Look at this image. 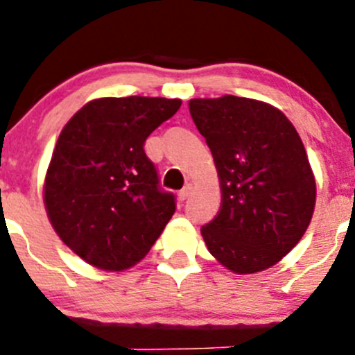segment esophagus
<instances>
[{"label": "esophagus", "instance_id": "1", "mask_svg": "<svg viewBox=\"0 0 355 355\" xmlns=\"http://www.w3.org/2000/svg\"><path fill=\"white\" fill-rule=\"evenodd\" d=\"M189 195H191V186H189V184H186L184 188H182L181 191H179V200H181V202H184V200L188 198Z\"/></svg>", "mask_w": 355, "mask_h": 355}]
</instances>
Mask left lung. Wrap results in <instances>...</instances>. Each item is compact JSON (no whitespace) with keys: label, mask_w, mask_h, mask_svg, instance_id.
Masks as SVG:
<instances>
[{"label":"left lung","mask_w":355,"mask_h":355,"mask_svg":"<svg viewBox=\"0 0 355 355\" xmlns=\"http://www.w3.org/2000/svg\"><path fill=\"white\" fill-rule=\"evenodd\" d=\"M189 114L223 191L219 214L202 227L207 248L238 275L271 268L300 241L314 212L315 181L300 136L283 112L250 98H196Z\"/></svg>","instance_id":"left-lung-1"}]
</instances>
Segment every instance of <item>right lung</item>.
I'll list each match as a JSON object with an SVG mask.
<instances>
[{
    "mask_svg": "<svg viewBox=\"0 0 355 355\" xmlns=\"http://www.w3.org/2000/svg\"><path fill=\"white\" fill-rule=\"evenodd\" d=\"M181 100L100 98L60 132L44 182L48 217L63 243L107 271L141 261L176 210L145 141Z\"/></svg>",
    "mask_w": 355,
    "mask_h": 355,
    "instance_id": "add662e5",
    "label": "right lung"
}]
</instances>
